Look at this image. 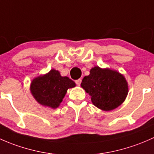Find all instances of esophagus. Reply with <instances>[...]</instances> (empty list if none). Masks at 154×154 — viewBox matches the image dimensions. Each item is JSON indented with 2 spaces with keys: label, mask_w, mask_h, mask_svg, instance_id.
<instances>
[{
  "label": "esophagus",
  "mask_w": 154,
  "mask_h": 154,
  "mask_svg": "<svg viewBox=\"0 0 154 154\" xmlns=\"http://www.w3.org/2000/svg\"><path fill=\"white\" fill-rule=\"evenodd\" d=\"M75 83H76V85H78V86H79V85H81V83H82V79H78V80L75 81Z\"/></svg>",
  "instance_id": "obj_1"
}]
</instances>
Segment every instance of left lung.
<instances>
[{"label":"left lung","mask_w":154,"mask_h":154,"mask_svg":"<svg viewBox=\"0 0 154 154\" xmlns=\"http://www.w3.org/2000/svg\"><path fill=\"white\" fill-rule=\"evenodd\" d=\"M81 87L90 96L93 105L110 111L124 102L128 93V83L122 73L110 68L96 66L84 77Z\"/></svg>","instance_id":"8db88e82"}]
</instances>
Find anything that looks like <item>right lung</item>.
Instances as JSON below:
<instances>
[{"mask_svg": "<svg viewBox=\"0 0 154 154\" xmlns=\"http://www.w3.org/2000/svg\"><path fill=\"white\" fill-rule=\"evenodd\" d=\"M75 87V83L69 78L61 76L59 71L52 69L47 73L34 78L29 90L38 104L55 109L59 107L68 89Z\"/></svg>", "mask_w": 154, "mask_h": 154, "instance_id": "right-lung-1", "label": "right lung"}]
</instances>
